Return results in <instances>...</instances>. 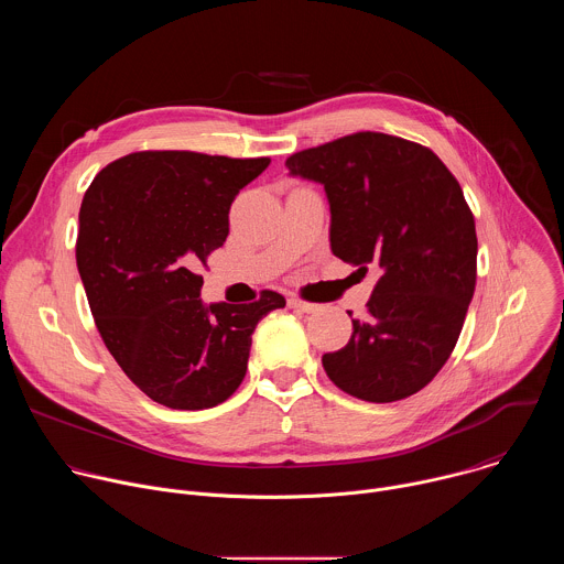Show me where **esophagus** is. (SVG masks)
<instances>
[{"label":"esophagus","instance_id":"34e87169","mask_svg":"<svg viewBox=\"0 0 564 564\" xmlns=\"http://www.w3.org/2000/svg\"><path fill=\"white\" fill-rule=\"evenodd\" d=\"M288 305H290L292 310H296V312H314V310H318L316 303H307V301H303V299H290Z\"/></svg>","mask_w":564,"mask_h":564}]
</instances>
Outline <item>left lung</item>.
I'll return each mask as SVG.
<instances>
[{
    "mask_svg": "<svg viewBox=\"0 0 564 564\" xmlns=\"http://www.w3.org/2000/svg\"><path fill=\"white\" fill-rule=\"evenodd\" d=\"M285 167L324 185L333 254L379 272L350 341L321 359L328 377L372 404L415 394L451 357L475 292L477 236L459 183L429 147L377 131L303 149Z\"/></svg>",
    "mask_w": 564,
    "mask_h": 564,
    "instance_id": "8db88e82",
    "label": "left lung"
}]
</instances>
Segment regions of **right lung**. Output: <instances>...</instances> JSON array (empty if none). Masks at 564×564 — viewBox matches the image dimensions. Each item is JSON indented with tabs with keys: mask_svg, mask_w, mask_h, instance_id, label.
I'll return each mask as SVG.
<instances>
[{
	"mask_svg": "<svg viewBox=\"0 0 564 564\" xmlns=\"http://www.w3.org/2000/svg\"><path fill=\"white\" fill-rule=\"evenodd\" d=\"M270 158L135 151L113 160L79 207L75 261L98 333L124 375L174 411L223 404L248 370L259 321L285 307L200 301L207 257L229 234L236 194Z\"/></svg>",
	"mask_w": 564,
	"mask_h": 564,
	"instance_id": "right-lung-1",
	"label": "right lung"
}]
</instances>
